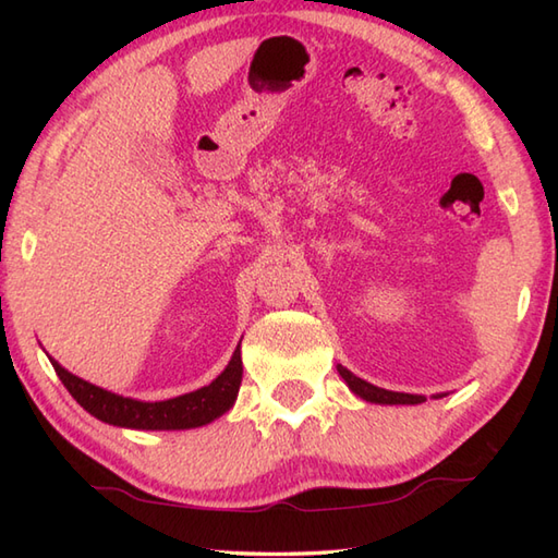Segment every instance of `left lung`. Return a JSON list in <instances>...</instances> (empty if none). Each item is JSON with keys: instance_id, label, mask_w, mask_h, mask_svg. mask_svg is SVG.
Segmentation results:
<instances>
[{"instance_id": "1", "label": "left lung", "mask_w": 558, "mask_h": 558, "mask_svg": "<svg viewBox=\"0 0 558 558\" xmlns=\"http://www.w3.org/2000/svg\"><path fill=\"white\" fill-rule=\"evenodd\" d=\"M338 374L342 376V381L348 384V388L352 390L354 396L366 400V402H376V405H420L426 398L424 396H414V393H398V390H386L378 388L364 378L354 376L345 366L338 364ZM434 398H444V393H436Z\"/></svg>"}]
</instances>
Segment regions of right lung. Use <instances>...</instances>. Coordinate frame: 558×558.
<instances>
[{"label":"right lung","mask_w":558,"mask_h":558,"mask_svg":"<svg viewBox=\"0 0 558 558\" xmlns=\"http://www.w3.org/2000/svg\"><path fill=\"white\" fill-rule=\"evenodd\" d=\"M47 357H50V354H47ZM50 362L54 366L59 381L66 386L69 393L74 396V400L83 410L90 412L93 417H98L105 424L124 426V429L177 432L196 429V426L210 424L234 405L242 384L240 345L232 352V360L220 372V376L213 378L208 386L192 390V393L156 402L117 396L112 390L83 381L76 374L66 372L57 360L50 357Z\"/></svg>","instance_id":"1"}]
</instances>
